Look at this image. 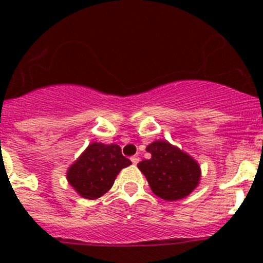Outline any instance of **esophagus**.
Here are the masks:
<instances>
[{"label": "esophagus", "instance_id": "obj_1", "mask_svg": "<svg viewBox=\"0 0 263 263\" xmlns=\"http://www.w3.org/2000/svg\"><path fill=\"white\" fill-rule=\"evenodd\" d=\"M130 160H132V163H133V164H137L139 162V157H138V155H134V157L130 158Z\"/></svg>", "mask_w": 263, "mask_h": 263}]
</instances>
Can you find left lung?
Here are the masks:
<instances>
[{"instance_id":"1","label":"left lung","mask_w":263,"mask_h":263,"mask_svg":"<svg viewBox=\"0 0 263 263\" xmlns=\"http://www.w3.org/2000/svg\"><path fill=\"white\" fill-rule=\"evenodd\" d=\"M152 154L137 166L157 196L174 201L188 196L199 184L200 167L191 157L166 141H155L146 147Z\"/></svg>"}]
</instances>
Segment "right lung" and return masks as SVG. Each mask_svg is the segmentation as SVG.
Wrapping results in <instances>:
<instances>
[{"instance_id": "1", "label": "right lung", "mask_w": 263, "mask_h": 263, "mask_svg": "<svg viewBox=\"0 0 263 263\" xmlns=\"http://www.w3.org/2000/svg\"><path fill=\"white\" fill-rule=\"evenodd\" d=\"M118 145L90 143L67 173L69 184L85 199H97L111 188L117 174L130 166Z\"/></svg>"}]
</instances>
